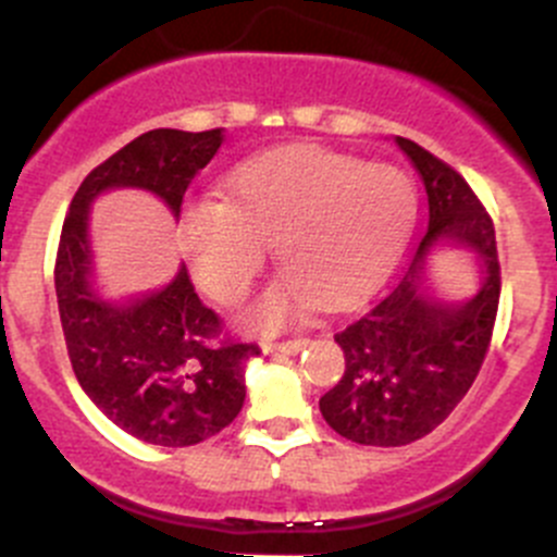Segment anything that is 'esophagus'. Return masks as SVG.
Instances as JSON below:
<instances>
[{
    "instance_id": "esophagus-1",
    "label": "esophagus",
    "mask_w": 557,
    "mask_h": 557,
    "mask_svg": "<svg viewBox=\"0 0 557 557\" xmlns=\"http://www.w3.org/2000/svg\"><path fill=\"white\" fill-rule=\"evenodd\" d=\"M307 345V339H285V342H269L267 347H263V352H269V356H296V352L301 350V347Z\"/></svg>"
}]
</instances>
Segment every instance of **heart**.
<instances>
[{"label": "heart", "instance_id": "heart-1", "mask_svg": "<svg viewBox=\"0 0 557 557\" xmlns=\"http://www.w3.org/2000/svg\"><path fill=\"white\" fill-rule=\"evenodd\" d=\"M418 207V185L398 166L288 145L237 166L228 199L185 205L177 243L194 283L221 305L243 299L277 245L290 267L250 318L283 325L320 296L342 307L372 294L412 237Z\"/></svg>", "mask_w": 557, "mask_h": 557}]
</instances>
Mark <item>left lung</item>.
<instances>
[{"mask_svg":"<svg viewBox=\"0 0 557 557\" xmlns=\"http://www.w3.org/2000/svg\"><path fill=\"white\" fill-rule=\"evenodd\" d=\"M429 194V232L407 269L372 310L334 336L345 374L320 398L325 423L358 445L401 447L431 434L458 407L491 347L502 296L496 228L463 177L396 137ZM463 249L478 263V285L460 300L435 294L430 261Z\"/></svg>","mask_w":557,"mask_h":557,"instance_id":"obj_1","label":"left lung"}]
</instances>
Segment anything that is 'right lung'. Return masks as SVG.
<instances>
[{"mask_svg": "<svg viewBox=\"0 0 557 557\" xmlns=\"http://www.w3.org/2000/svg\"><path fill=\"white\" fill-rule=\"evenodd\" d=\"M221 145L223 128L139 134L88 172L61 228L55 299L77 383L117 429L148 445H199L226 429L245 404V363L261 350L221 339V318L201 305L185 267L156 294L104 301L91 283L88 205L110 188H145L180 218L190 180Z\"/></svg>", "mask_w": 557, "mask_h": 557, "instance_id": "right-lung-1", "label": "right lung"}]
</instances>
